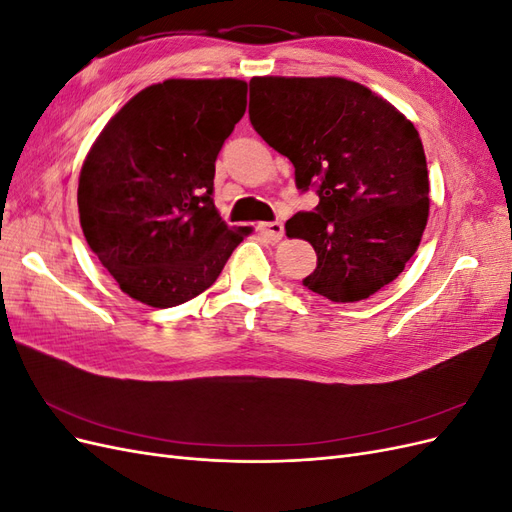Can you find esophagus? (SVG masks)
Wrapping results in <instances>:
<instances>
[{"label":"esophagus","mask_w":512,"mask_h":512,"mask_svg":"<svg viewBox=\"0 0 512 512\" xmlns=\"http://www.w3.org/2000/svg\"><path fill=\"white\" fill-rule=\"evenodd\" d=\"M258 230L262 232V235H265L267 239H271V241H282L284 239V224L282 222H262L260 226H258Z\"/></svg>","instance_id":"34e87169"}]
</instances>
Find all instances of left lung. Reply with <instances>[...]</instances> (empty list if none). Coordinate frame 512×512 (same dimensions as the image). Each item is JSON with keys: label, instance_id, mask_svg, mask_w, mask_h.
Masks as SVG:
<instances>
[{"label": "left lung", "instance_id": "1", "mask_svg": "<svg viewBox=\"0 0 512 512\" xmlns=\"http://www.w3.org/2000/svg\"><path fill=\"white\" fill-rule=\"evenodd\" d=\"M250 121L294 166L316 211L286 222L314 245L318 267L303 284L354 303L391 284L421 243L429 177L412 121L369 87L342 76H254Z\"/></svg>", "mask_w": 512, "mask_h": 512}]
</instances>
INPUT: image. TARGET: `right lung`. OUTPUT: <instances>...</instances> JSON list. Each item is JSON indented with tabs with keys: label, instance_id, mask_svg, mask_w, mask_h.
Instances as JSON below:
<instances>
[{
	"label": "right lung",
	"instance_id": "add662e5",
	"mask_svg": "<svg viewBox=\"0 0 512 512\" xmlns=\"http://www.w3.org/2000/svg\"><path fill=\"white\" fill-rule=\"evenodd\" d=\"M247 106L239 79H168L119 108L79 177L83 235L119 288L151 307L205 292L252 232L213 205L215 160Z\"/></svg>",
	"mask_w": 512,
	"mask_h": 512
}]
</instances>
